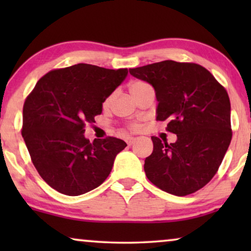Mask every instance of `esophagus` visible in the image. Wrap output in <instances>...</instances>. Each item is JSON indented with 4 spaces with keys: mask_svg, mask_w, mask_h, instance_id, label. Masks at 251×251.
Listing matches in <instances>:
<instances>
[{
    "mask_svg": "<svg viewBox=\"0 0 251 251\" xmlns=\"http://www.w3.org/2000/svg\"><path fill=\"white\" fill-rule=\"evenodd\" d=\"M135 142H136V138H133V137H129V138H126V144H128L129 146H131Z\"/></svg>",
    "mask_w": 251,
    "mask_h": 251,
    "instance_id": "esophagus-1",
    "label": "esophagus"
}]
</instances>
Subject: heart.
I'll use <instances>...</instances> for the list:
<instances>
[{
	"mask_svg": "<svg viewBox=\"0 0 251 251\" xmlns=\"http://www.w3.org/2000/svg\"><path fill=\"white\" fill-rule=\"evenodd\" d=\"M146 88H150V84H147L146 82H144V81H135L129 85V90H130V92H131V95L133 96V97H136L139 92H142L144 89H146ZM109 100H111V97H108L107 99H106L104 102V106L108 105ZM140 126H142L140 125V122L136 121V122L130 123V125L128 126V128L130 130H132V131H137V130L140 128Z\"/></svg>",
	"mask_w": 251,
	"mask_h": 251,
	"instance_id": "1",
	"label": "heart"
}]
</instances>
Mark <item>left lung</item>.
Returning <instances> with one entry per match:
<instances>
[{"label":"left lung","mask_w":251,"mask_h":251,"mask_svg":"<svg viewBox=\"0 0 251 251\" xmlns=\"http://www.w3.org/2000/svg\"><path fill=\"white\" fill-rule=\"evenodd\" d=\"M129 72L153 85L159 101L156 121H167V131L177 135L171 144L152 137L153 153L144 164L146 177L177 197L199 191L217 173L231 143L227 91L194 63L164 60Z\"/></svg>","instance_id":"8db88e82"}]
</instances>
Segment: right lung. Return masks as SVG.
<instances>
[{
  "label": "right lung",
  "mask_w": 251,
  "mask_h": 251,
  "mask_svg": "<svg viewBox=\"0 0 251 251\" xmlns=\"http://www.w3.org/2000/svg\"><path fill=\"white\" fill-rule=\"evenodd\" d=\"M126 75V68L77 64L48 72L27 96L22 135L34 167L53 190L76 197L108 177L126 144L115 137L90 143L83 133Z\"/></svg>",
  "instance_id": "right-lung-1"
}]
</instances>
